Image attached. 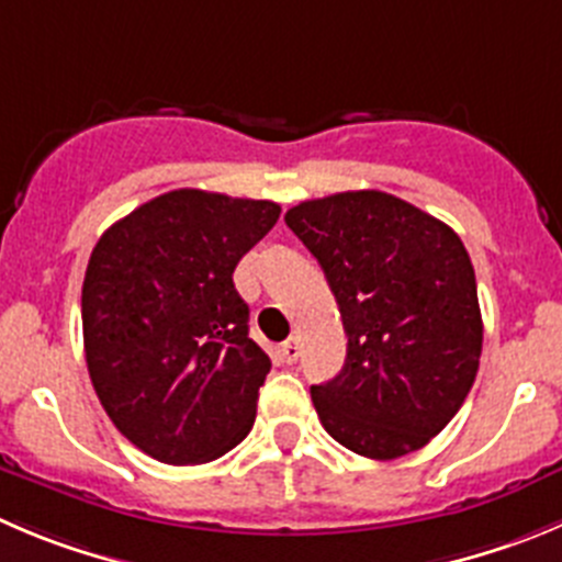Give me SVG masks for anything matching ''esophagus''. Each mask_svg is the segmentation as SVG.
<instances>
[{"instance_id":"obj_1","label":"esophagus","mask_w":562,"mask_h":562,"mask_svg":"<svg viewBox=\"0 0 562 562\" xmlns=\"http://www.w3.org/2000/svg\"><path fill=\"white\" fill-rule=\"evenodd\" d=\"M281 358H284L286 364H295L297 358H301V339L297 336H292V339H286L281 345Z\"/></svg>"}]
</instances>
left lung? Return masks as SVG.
<instances>
[{"instance_id": "1", "label": "left lung", "mask_w": 562, "mask_h": 562, "mask_svg": "<svg viewBox=\"0 0 562 562\" xmlns=\"http://www.w3.org/2000/svg\"><path fill=\"white\" fill-rule=\"evenodd\" d=\"M284 221L323 267L347 334L341 372L312 386L319 422L356 456L422 450L463 405L483 350L461 237L381 190L303 201Z\"/></svg>"}]
</instances>
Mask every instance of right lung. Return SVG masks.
Masks as SVG:
<instances>
[{"mask_svg": "<svg viewBox=\"0 0 562 562\" xmlns=\"http://www.w3.org/2000/svg\"><path fill=\"white\" fill-rule=\"evenodd\" d=\"M281 206L173 190L112 223L82 284L85 358L112 425L170 467L210 463L256 419L270 358L248 336L237 261Z\"/></svg>", "mask_w": 562, "mask_h": 562, "instance_id": "add662e5", "label": "right lung"}]
</instances>
